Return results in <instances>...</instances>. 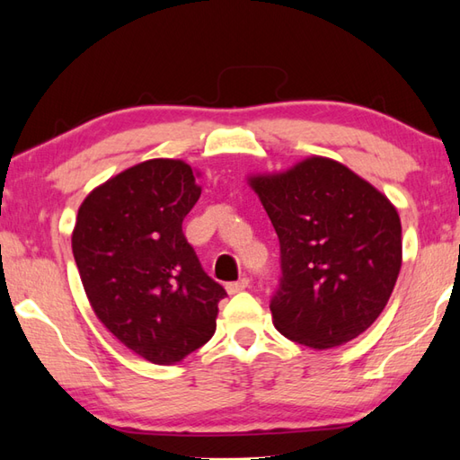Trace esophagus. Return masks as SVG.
Wrapping results in <instances>:
<instances>
[{
  "label": "esophagus",
  "instance_id": "34e87169",
  "mask_svg": "<svg viewBox=\"0 0 460 460\" xmlns=\"http://www.w3.org/2000/svg\"><path fill=\"white\" fill-rule=\"evenodd\" d=\"M249 287V279L247 277H243V279H239V280H235V282H229L227 287V292L229 295H237V292H241V290H245Z\"/></svg>",
  "mask_w": 460,
  "mask_h": 460
}]
</instances>
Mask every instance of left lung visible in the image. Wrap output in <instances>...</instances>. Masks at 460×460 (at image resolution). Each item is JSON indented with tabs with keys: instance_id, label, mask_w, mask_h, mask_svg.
Returning <instances> with one entry per match:
<instances>
[{
	"instance_id": "left-lung-1",
	"label": "left lung",
	"mask_w": 460,
	"mask_h": 460,
	"mask_svg": "<svg viewBox=\"0 0 460 460\" xmlns=\"http://www.w3.org/2000/svg\"><path fill=\"white\" fill-rule=\"evenodd\" d=\"M249 181L280 243L275 328L316 349L358 338L385 308L402 269L397 209L346 165L318 155Z\"/></svg>"
}]
</instances>
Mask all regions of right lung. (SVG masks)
<instances>
[{
    "label": "right lung",
    "instance_id": "obj_1",
    "mask_svg": "<svg viewBox=\"0 0 460 460\" xmlns=\"http://www.w3.org/2000/svg\"><path fill=\"white\" fill-rule=\"evenodd\" d=\"M201 195L181 160H148L86 195L73 255L94 314L134 354L170 366L208 344L227 292L181 231Z\"/></svg>",
    "mask_w": 460,
    "mask_h": 460
}]
</instances>
